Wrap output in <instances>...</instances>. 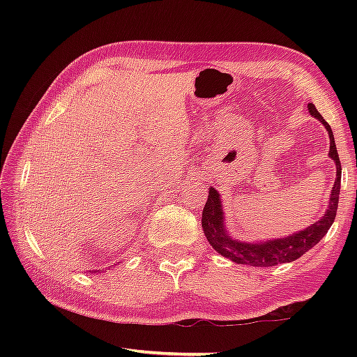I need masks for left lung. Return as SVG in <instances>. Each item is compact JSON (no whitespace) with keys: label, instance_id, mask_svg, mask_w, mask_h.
I'll return each instance as SVG.
<instances>
[{"label":"left lung","instance_id":"8db88e82","mask_svg":"<svg viewBox=\"0 0 357 357\" xmlns=\"http://www.w3.org/2000/svg\"><path fill=\"white\" fill-rule=\"evenodd\" d=\"M309 112L313 118H317L319 123L328 130L329 134V157L335 162L337 167V179L332 187L329 206L326 209V214L318 222H313L310 227H307L302 231L291 234V236L263 241V243H241L238 239H233L225 229V217H223L220 193L214 187L209 189L208 202L203 208L202 227L204 236L209 241V244L214 247L217 253L225 257L238 264L258 266V268H268L280 263H291L294 259L304 255L307 250H310L313 245H317L319 241L328 233L332 222L335 219L338 208V195H340V179H342V167L338 153L335 148L334 134H332L331 126L326 123L324 118L318 113L313 104H309Z\"/></svg>","mask_w":357,"mask_h":357}]
</instances>
